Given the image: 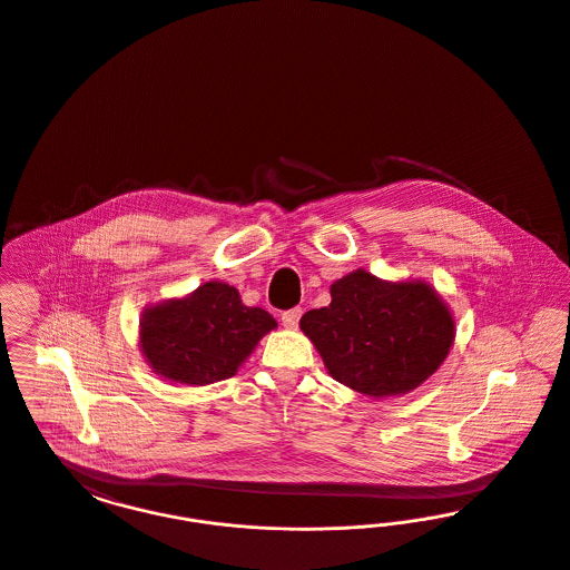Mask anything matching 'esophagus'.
<instances>
[{"mask_svg":"<svg viewBox=\"0 0 570 570\" xmlns=\"http://www.w3.org/2000/svg\"><path fill=\"white\" fill-rule=\"evenodd\" d=\"M301 314H303L301 307H293V309L284 312V314H282V325L286 326V328H297Z\"/></svg>","mask_w":570,"mask_h":570,"instance_id":"1","label":"esophagus"}]
</instances>
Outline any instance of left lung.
I'll return each instance as SVG.
<instances>
[{"mask_svg": "<svg viewBox=\"0 0 570 570\" xmlns=\"http://www.w3.org/2000/svg\"><path fill=\"white\" fill-rule=\"evenodd\" d=\"M298 326L326 372L372 400L421 386L455 342L453 312L430 282H389L365 269L335 279L331 303L305 312Z\"/></svg>", "mask_w": 570, "mask_h": 570, "instance_id": "left-lung-1", "label": "left lung"}]
</instances>
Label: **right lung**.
Returning <instances> with one entry per match:
<instances>
[{"label": "right lung", "mask_w": 570, "mask_h": 570, "mask_svg": "<svg viewBox=\"0 0 570 570\" xmlns=\"http://www.w3.org/2000/svg\"><path fill=\"white\" fill-rule=\"evenodd\" d=\"M277 326L263 307H247L226 282H205L186 297L145 307L138 346L164 380L205 386L230 379Z\"/></svg>", "instance_id": "1"}]
</instances>
